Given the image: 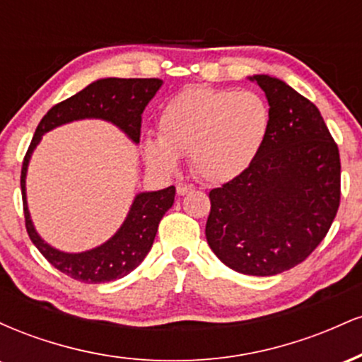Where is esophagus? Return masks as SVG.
I'll list each match as a JSON object with an SVG mask.
<instances>
[{
	"mask_svg": "<svg viewBox=\"0 0 362 362\" xmlns=\"http://www.w3.org/2000/svg\"><path fill=\"white\" fill-rule=\"evenodd\" d=\"M192 190V185H187V184H178L177 185V194L178 195H185Z\"/></svg>",
	"mask_w": 362,
	"mask_h": 362,
	"instance_id": "esophagus-1",
	"label": "esophagus"
}]
</instances>
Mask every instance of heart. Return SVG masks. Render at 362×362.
Wrapping results in <instances>:
<instances>
[{
  "label": "heart",
  "instance_id": "b5f03b06",
  "mask_svg": "<svg viewBox=\"0 0 362 362\" xmlns=\"http://www.w3.org/2000/svg\"><path fill=\"white\" fill-rule=\"evenodd\" d=\"M160 136H146L143 153L151 167L172 172L190 153L204 180H231L245 172L271 129V109L255 91L189 88L163 103Z\"/></svg>",
  "mask_w": 362,
  "mask_h": 362
}]
</instances>
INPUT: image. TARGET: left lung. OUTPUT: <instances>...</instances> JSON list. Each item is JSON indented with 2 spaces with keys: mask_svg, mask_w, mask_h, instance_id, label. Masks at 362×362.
I'll return each instance as SVG.
<instances>
[{
  "mask_svg": "<svg viewBox=\"0 0 362 362\" xmlns=\"http://www.w3.org/2000/svg\"><path fill=\"white\" fill-rule=\"evenodd\" d=\"M250 80L265 91L271 129L250 167L209 192L206 238L224 265L267 277L325 238L340 204V156L315 103L279 78Z\"/></svg>",
  "mask_w": 362,
  "mask_h": 362,
  "instance_id": "obj_1",
  "label": "left lung"
}]
</instances>
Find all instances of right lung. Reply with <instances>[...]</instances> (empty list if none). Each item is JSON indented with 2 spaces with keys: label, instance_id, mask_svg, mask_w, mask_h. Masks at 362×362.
<instances>
[{
  "label": "right lung",
  "instance_id": "obj_1",
  "mask_svg": "<svg viewBox=\"0 0 362 362\" xmlns=\"http://www.w3.org/2000/svg\"><path fill=\"white\" fill-rule=\"evenodd\" d=\"M161 80L158 78H103L69 97L68 100L54 105L44 115L35 129L34 139L23 158L22 177V199L25 228L32 243L57 271L73 279L100 284L127 276L144 260L151 250L153 242L163 214L175 201V187L170 185L155 192H141L134 197L127 218L112 238L100 247L80 253H66L51 247L40 238L35 231L27 206L25 178H27L28 161L32 153L40 143L45 132L62 124L81 119H103L117 126L127 134L132 143H139L141 115L146 105L160 90Z\"/></svg>",
  "mask_w": 362,
  "mask_h": 362
}]
</instances>
